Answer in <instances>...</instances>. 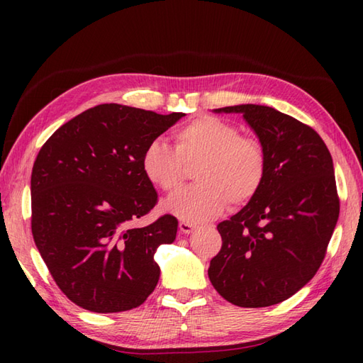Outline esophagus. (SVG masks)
Wrapping results in <instances>:
<instances>
[{
  "label": "esophagus",
  "instance_id": "esophagus-1",
  "mask_svg": "<svg viewBox=\"0 0 363 363\" xmlns=\"http://www.w3.org/2000/svg\"><path fill=\"white\" fill-rule=\"evenodd\" d=\"M195 229H196V225H194V223H189V221L179 223V230L182 234H191Z\"/></svg>",
  "mask_w": 363,
  "mask_h": 363
}]
</instances>
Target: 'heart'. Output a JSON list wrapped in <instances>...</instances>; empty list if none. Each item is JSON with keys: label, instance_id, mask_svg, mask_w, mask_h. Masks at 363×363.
Returning <instances> with one entry per match:
<instances>
[{"label": "heart", "instance_id": "heart-1", "mask_svg": "<svg viewBox=\"0 0 363 363\" xmlns=\"http://www.w3.org/2000/svg\"><path fill=\"white\" fill-rule=\"evenodd\" d=\"M198 184L168 199L167 211L189 223L212 220L259 194L267 176V152L254 137L240 135L233 123L201 115L174 130V146L156 138L142 156V172L154 187L174 194L189 167Z\"/></svg>", "mask_w": 363, "mask_h": 363}]
</instances>
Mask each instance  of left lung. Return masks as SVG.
Listing matches in <instances>:
<instances>
[{
	"instance_id": "8db88e82",
	"label": "left lung",
	"mask_w": 363,
	"mask_h": 363,
	"mask_svg": "<svg viewBox=\"0 0 363 363\" xmlns=\"http://www.w3.org/2000/svg\"><path fill=\"white\" fill-rule=\"evenodd\" d=\"M215 112L243 113L267 152L259 194L217 226L221 250L209 279L238 307L282 303L321 267L340 213L334 164L309 125L273 107L242 104Z\"/></svg>"
}]
</instances>
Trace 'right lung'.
Listing matches in <instances>:
<instances>
[{
    "label": "right lung",
    "instance_id": "1",
    "mask_svg": "<svg viewBox=\"0 0 363 363\" xmlns=\"http://www.w3.org/2000/svg\"><path fill=\"white\" fill-rule=\"evenodd\" d=\"M184 115L99 104L60 126L38 151L30 176L33 237L54 282L82 309L130 311L156 289L154 254L174 242L177 220L165 213L133 226L157 204L142 156Z\"/></svg>",
    "mask_w": 363,
    "mask_h": 363
}]
</instances>
